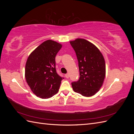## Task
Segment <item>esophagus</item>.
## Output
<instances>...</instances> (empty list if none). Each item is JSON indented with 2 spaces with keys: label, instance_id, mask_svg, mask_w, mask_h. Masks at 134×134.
I'll return each instance as SVG.
<instances>
[{
  "label": "esophagus",
  "instance_id": "34e87169",
  "mask_svg": "<svg viewBox=\"0 0 134 134\" xmlns=\"http://www.w3.org/2000/svg\"><path fill=\"white\" fill-rule=\"evenodd\" d=\"M65 77H66V78H69V74L68 73H67V74H65Z\"/></svg>",
  "mask_w": 134,
  "mask_h": 134
}]
</instances>
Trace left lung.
<instances>
[{
	"label": "left lung",
	"instance_id": "left-lung-1",
	"mask_svg": "<svg viewBox=\"0 0 134 134\" xmlns=\"http://www.w3.org/2000/svg\"><path fill=\"white\" fill-rule=\"evenodd\" d=\"M78 59L79 79L71 83L74 92L85 97L94 95L102 87L106 75L102 54L95 45L82 38L70 41Z\"/></svg>",
	"mask_w": 134,
	"mask_h": 134
}]
</instances>
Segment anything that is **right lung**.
Returning a JSON list of instances; mask_svg holds the SVG:
<instances>
[{"label": "right lung", "mask_w": 134, "mask_h": 134, "mask_svg": "<svg viewBox=\"0 0 134 134\" xmlns=\"http://www.w3.org/2000/svg\"><path fill=\"white\" fill-rule=\"evenodd\" d=\"M61 44L47 40L39 45L27 59L25 68L27 83L34 94L43 99L58 93L64 79L56 70L55 57Z\"/></svg>", "instance_id": "right-lung-1"}]
</instances>
